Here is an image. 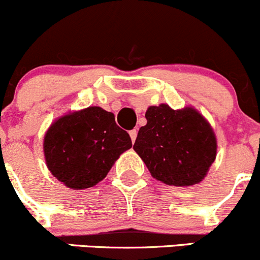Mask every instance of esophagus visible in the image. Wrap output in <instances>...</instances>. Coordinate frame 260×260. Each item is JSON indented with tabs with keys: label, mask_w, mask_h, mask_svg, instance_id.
<instances>
[{
	"label": "esophagus",
	"mask_w": 260,
	"mask_h": 260,
	"mask_svg": "<svg viewBox=\"0 0 260 260\" xmlns=\"http://www.w3.org/2000/svg\"><path fill=\"white\" fill-rule=\"evenodd\" d=\"M129 134H130L131 141H133V142H135V140H136V136H138V131H136V130H131Z\"/></svg>",
	"instance_id": "esophagus-1"
}]
</instances>
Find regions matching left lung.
<instances>
[{"mask_svg":"<svg viewBox=\"0 0 260 260\" xmlns=\"http://www.w3.org/2000/svg\"><path fill=\"white\" fill-rule=\"evenodd\" d=\"M134 150L150 174L169 186L200 183L217 156V139L207 119L192 107L174 110L167 104L149 107Z\"/></svg>","mask_w":260,"mask_h":260,"instance_id":"obj_1","label":"left lung"}]
</instances>
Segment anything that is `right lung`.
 <instances>
[{"label": "right lung", "mask_w": 260, "mask_h": 260, "mask_svg": "<svg viewBox=\"0 0 260 260\" xmlns=\"http://www.w3.org/2000/svg\"><path fill=\"white\" fill-rule=\"evenodd\" d=\"M133 146L115 116L100 107L72 111L52 122L43 140L46 164L58 181L72 189L95 186L122 152Z\"/></svg>", "instance_id": "obj_1"}]
</instances>
